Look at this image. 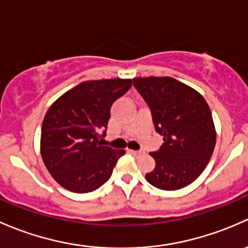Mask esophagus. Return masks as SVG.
I'll use <instances>...</instances> for the list:
<instances>
[{
	"label": "esophagus",
	"instance_id": "esophagus-1",
	"mask_svg": "<svg viewBox=\"0 0 248 248\" xmlns=\"http://www.w3.org/2000/svg\"><path fill=\"white\" fill-rule=\"evenodd\" d=\"M129 153L130 154H132V155H140V154H142V150H129Z\"/></svg>",
	"mask_w": 248,
	"mask_h": 248
}]
</instances>
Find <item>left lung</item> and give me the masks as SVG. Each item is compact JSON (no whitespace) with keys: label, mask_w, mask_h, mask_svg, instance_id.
Wrapping results in <instances>:
<instances>
[{"label":"left lung","mask_w":248,"mask_h":248,"mask_svg":"<svg viewBox=\"0 0 248 248\" xmlns=\"http://www.w3.org/2000/svg\"><path fill=\"white\" fill-rule=\"evenodd\" d=\"M152 112L155 131L163 143L154 157L155 168L145 174L160 190L190 185L208 165L216 144L213 116L203 96L173 78H132Z\"/></svg>","instance_id":"left-lung-1"}]
</instances>
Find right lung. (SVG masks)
<instances>
[{"label":"right lung","mask_w":248,"mask_h":248,"mask_svg":"<svg viewBox=\"0 0 248 248\" xmlns=\"http://www.w3.org/2000/svg\"><path fill=\"white\" fill-rule=\"evenodd\" d=\"M132 80L86 81L63 94L47 109L42 126L40 153L52 178L71 192L96 190L111 178L124 150L107 147L111 106Z\"/></svg>","instance_id":"obj_1"}]
</instances>
